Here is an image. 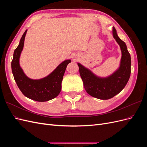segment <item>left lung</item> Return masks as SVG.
Segmentation results:
<instances>
[{
  "label": "left lung",
  "instance_id": "obj_1",
  "mask_svg": "<svg viewBox=\"0 0 147 147\" xmlns=\"http://www.w3.org/2000/svg\"><path fill=\"white\" fill-rule=\"evenodd\" d=\"M112 31L113 36L119 44L122 53L120 66L116 72L107 78H100L78 63L85 90L90 96L102 100L112 98L121 92L126 85L131 75V55L126 43L118 37L114 27Z\"/></svg>",
  "mask_w": 147,
  "mask_h": 147
}]
</instances>
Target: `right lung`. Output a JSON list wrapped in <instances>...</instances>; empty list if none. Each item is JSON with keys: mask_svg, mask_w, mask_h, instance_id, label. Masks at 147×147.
Listing matches in <instances>:
<instances>
[{"mask_svg": "<svg viewBox=\"0 0 147 147\" xmlns=\"http://www.w3.org/2000/svg\"><path fill=\"white\" fill-rule=\"evenodd\" d=\"M28 30L22 36L19 45L15 50L11 61V70L15 80L22 93L28 98L38 102H45L55 98L61 90V83L67 65L71 61L65 60L47 77L39 80L28 78L20 65V57L24 47Z\"/></svg>", "mask_w": 147, "mask_h": 147, "instance_id": "1", "label": "right lung"}]
</instances>
